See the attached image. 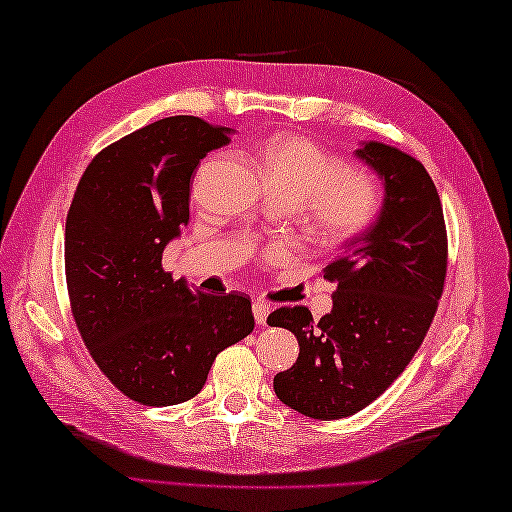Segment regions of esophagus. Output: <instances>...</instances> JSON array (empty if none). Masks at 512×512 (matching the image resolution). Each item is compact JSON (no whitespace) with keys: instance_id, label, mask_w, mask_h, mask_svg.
Returning <instances> with one entry per match:
<instances>
[{"instance_id":"34e87169","label":"esophagus","mask_w":512,"mask_h":512,"mask_svg":"<svg viewBox=\"0 0 512 512\" xmlns=\"http://www.w3.org/2000/svg\"><path fill=\"white\" fill-rule=\"evenodd\" d=\"M253 314H255L257 325H266V319H268V314H270V303H266L264 299L253 301Z\"/></svg>"}]
</instances>
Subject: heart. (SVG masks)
<instances>
[{"label":"heart","mask_w":512,"mask_h":512,"mask_svg":"<svg viewBox=\"0 0 512 512\" xmlns=\"http://www.w3.org/2000/svg\"><path fill=\"white\" fill-rule=\"evenodd\" d=\"M273 198L301 202L306 222L325 242L341 244L363 233L380 209L372 171L341 165L328 149L297 134H275L257 149Z\"/></svg>","instance_id":"obj_1"}]
</instances>
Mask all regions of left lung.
<instances>
[{"label":"left lung","mask_w":512,"mask_h":512,"mask_svg":"<svg viewBox=\"0 0 512 512\" xmlns=\"http://www.w3.org/2000/svg\"><path fill=\"white\" fill-rule=\"evenodd\" d=\"M356 156L385 180L376 222L323 268L332 312L279 308L268 325L297 336L299 358L273 380L303 416L339 420L374 402L418 352L447 277V226L436 184L416 158L369 140Z\"/></svg>","instance_id":"obj_1"}]
</instances>
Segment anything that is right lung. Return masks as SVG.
Masks as SVG:
<instances>
[{
    "label": "right lung",
    "instance_id": "add662e5",
    "mask_svg": "<svg viewBox=\"0 0 512 512\" xmlns=\"http://www.w3.org/2000/svg\"><path fill=\"white\" fill-rule=\"evenodd\" d=\"M228 127L169 116L107 145L83 171L65 220L72 317L110 383L147 407L204 387L215 356L246 339L250 299L191 290L162 268L189 224L191 176Z\"/></svg>",
    "mask_w": 512,
    "mask_h": 512
}]
</instances>
